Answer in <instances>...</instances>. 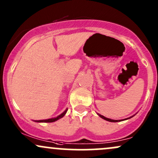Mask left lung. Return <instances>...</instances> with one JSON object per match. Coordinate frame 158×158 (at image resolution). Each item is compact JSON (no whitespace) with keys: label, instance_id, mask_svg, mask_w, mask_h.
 Listing matches in <instances>:
<instances>
[{"label":"left lung","instance_id":"left-lung-1","mask_svg":"<svg viewBox=\"0 0 158 158\" xmlns=\"http://www.w3.org/2000/svg\"><path fill=\"white\" fill-rule=\"evenodd\" d=\"M98 115H99V117H101V118H102V119H106V120H107V121H109V122H114V123H116V122H119V121H121V120H114V119H109V118H107V117H104V116H102V115H100V114H98ZM131 117H130V118H131ZM129 119V118H127L126 119Z\"/></svg>","mask_w":158,"mask_h":158}]
</instances>
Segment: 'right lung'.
<instances>
[{"mask_svg":"<svg viewBox=\"0 0 158 158\" xmlns=\"http://www.w3.org/2000/svg\"><path fill=\"white\" fill-rule=\"evenodd\" d=\"M67 110H68V109L65 110L62 114H60L59 116H58V117H56V118H52V119H43V120H35V122H38V123H52V122H55V121L58 120V119L62 118V117L65 115V114H66Z\"/></svg>","mask_w":158,"mask_h":158,"instance_id":"1","label":"right lung"}]
</instances>
